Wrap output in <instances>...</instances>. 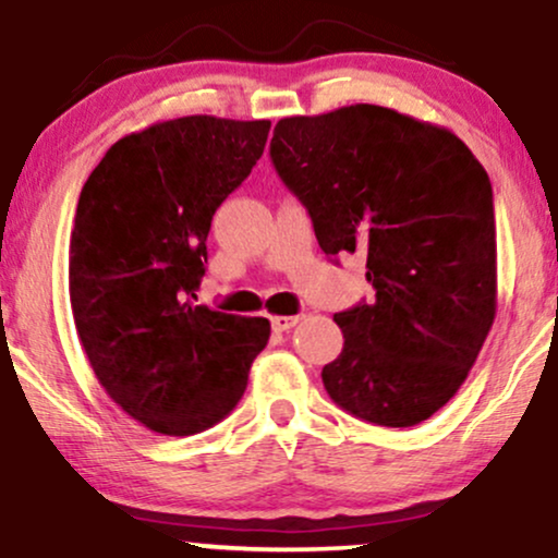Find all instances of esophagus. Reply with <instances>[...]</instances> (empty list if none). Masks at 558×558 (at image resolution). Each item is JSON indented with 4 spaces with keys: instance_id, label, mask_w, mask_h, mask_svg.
<instances>
[{
    "instance_id": "obj_1",
    "label": "esophagus",
    "mask_w": 558,
    "mask_h": 558,
    "mask_svg": "<svg viewBox=\"0 0 558 558\" xmlns=\"http://www.w3.org/2000/svg\"><path fill=\"white\" fill-rule=\"evenodd\" d=\"M299 319H301L299 315H275V317H272V328L278 330V332H283V330H291L293 325L299 323Z\"/></svg>"
}]
</instances>
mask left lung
<instances>
[{
  "label": "left lung",
  "mask_w": 558,
  "mask_h": 558,
  "mask_svg": "<svg viewBox=\"0 0 558 558\" xmlns=\"http://www.w3.org/2000/svg\"><path fill=\"white\" fill-rule=\"evenodd\" d=\"M270 157L330 257L364 254L373 304L338 312L330 399L386 427L420 425L453 399L496 319L488 172L448 128L377 105L296 114Z\"/></svg>",
  "instance_id": "1"
}]
</instances>
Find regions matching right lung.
<instances>
[{
	"mask_svg": "<svg viewBox=\"0 0 558 558\" xmlns=\"http://www.w3.org/2000/svg\"><path fill=\"white\" fill-rule=\"evenodd\" d=\"M270 120H162L110 146L83 183L70 306L96 380L159 435L220 422L270 338L265 317L196 304L215 209L262 157Z\"/></svg>",
	"mask_w": 558,
	"mask_h": 558,
	"instance_id": "add662e5",
	"label": "right lung"
}]
</instances>
